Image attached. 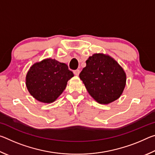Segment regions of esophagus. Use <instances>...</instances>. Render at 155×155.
<instances>
[{
  "label": "esophagus",
  "mask_w": 155,
  "mask_h": 155,
  "mask_svg": "<svg viewBox=\"0 0 155 155\" xmlns=\"http://www.w3.org/2000/svg\"><path fill=\"white\" fill-rule=\"evenodd\" d=\"M74 74L76 75V76H78L80 74V70H76L74 71Z\"/></svg>",
  "instance_id": "34e87169"
}]
</instances>
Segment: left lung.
<instances>
[{"instance_id":"left-lung-1","label":"left lung","mask_w":155,"mask_h":155,"mask_svg":"<svg viewBox=\"0 0 155 155\" xmlns=\"http://www.w3.org/2000/svg\"><path fill=\"white\" fill-rule=\"evenodd\" d=\"M90 95L100 104H108L122 95L127 81L123 68L108 54L89 57L79 74Z\"/></svg>"}]
</instances>
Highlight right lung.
<instances>
[{"mask_svg":"<svg viewBox=\"0 0 155 155\" xmlns=\"http://www.w3.org/2000/svg\"><path fill=\"white\" fill-rule=\"evenodd\" d=\"M73 77L66 64L48 58L31 65L26 76V86L37 101L51 103L63 93Z\"/></svg>","mask_w":155,"mask_h":155,"instance_id":"right-lung-1","label":"right lung"}]
</instances>
